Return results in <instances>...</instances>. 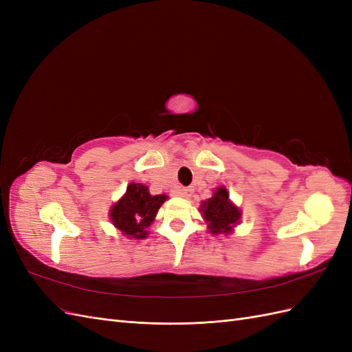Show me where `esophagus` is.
I'll return each instance as SVG.
<instances>
[{
	"label": "esophagus",
	"mask_w": 352,
	"mask_h": 352,
	"mask_svg": "<svg viewBox=\"0 0 352 352\" xmlns=\"http://www.w3.org/2000/svg\"><path fill=\"white\" fill-rule=\"evenodd\" d=\"M192 194H194V189L192 188H179L177 189V195L184 197V198H189Z\"/></svg>",
	"instance_id": "1"
}]
</instances>
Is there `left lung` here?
<instances>
[{
    "mask_svg": "<svg viewBox=\"0 0 352 352\" xmlns=\"http://www.w3.org/2000/svg\"><path fill=\"white\" fill-rule=\"evenodd\" d=\"M201 211L211 233H230L241 217V211L229 201L226 188H219L214 195L202 202Z\"/></svg>",
    "mask_w": 352,
    "mask_h": 352,
    "instance_id": "8db88e82",
    "label": "left lung"
}]
</instances>
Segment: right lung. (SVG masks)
Returning a JSON list of instances; mask_svg holds the SVG:
<instances>
[{
    "mask_svg": "<svg viewBox=\"0 0 352 352\" xmlns=\"http://www.w3.org/2000/svg\"><path fill=\"white\" fill-rule=\"evenodd\" d=\"M166 198V195H151L141 184H131L124 197L110 211L113 225L127 236L144 239L148 235L146 228L151 225Z\"/></svg>",
    "mask_w": 352,
    "mask_h": 352,
    "instance_id": "1",
    "label": "right lung"
}]
</instances>
